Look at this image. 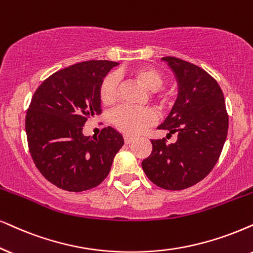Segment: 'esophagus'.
I'll list each match as a JSON object with an SVG mask.
<instances>
[{"mask_svg":"<svg viewBox=\"0 0 253 253\" xmlns=\"http://www.w3.org/2000/svg\"><path fill=\"white\" fill-rule=\"evenodd\" d=\"M134 139H135V137L132 136V135H128V134L124 135V141H125V143H127V145H128V143H130V142H133Z\"/></svg>","mask_w":253,"mask_h":253,"instance_id":"1","label":"esophagus"}]
</instances>
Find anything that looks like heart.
Segmentation results:
<instances>
[{"label": "heart", "mask_w": 253, "mask_h": 253, "mask_svg": "<svg viewBox=\"0 0 253 253\" xmlns=\"http://www.w3.org/2000/svg\"><path fill=\"white\" fill-rule=\"evenodd\" d=\"M130 75L150 91H154V97L160 104L168 101L167 94L162 93L160 88L165 85V76L152 66H141L130 70ZM119 94V79L114 73H107L99 86V98L104 105L116 103ZM156 113L150 107H133L121 105L112 111L111 121L121 132L136 135L152 126L156 121Z\"/></svg>", "instance_id": "heart-1"}]
</instances>
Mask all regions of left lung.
Instances as JSON below:
<instances>
[{
  "label": "left lung",
  "mask_w": 253,
  "mask_h": 253,
  "mask_svg": "<svg viewBox=\"0 0 253 253\" xmlns=\"http://www.w3.org/2000/svg\"><path fill=\"white\" fill-rule=\"evenodd\" d=\"M178 85L177 99L167 119L158 127L176 133L177 140H152L153 150L142 161L147 177L167 190L198 183L218 161L228 135L229 117L218 83L195 64L164 57Z\"/></svg>",
  "instance_id": "1"
}]
</instances>
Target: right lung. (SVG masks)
Segmentation results:
<instances>
[{
	"mask_svg": "<svg viewBox=\"0 0 253 253\" xmlns=\"http://www.w3.org/2000/svg\"><path fill=\"white\" fill-rule=\"evenodd\" d=\"M116 62L88 60L51 75L31 99L25 117L29 150L41 174L60 189L97 187L124 145L112 127L98 137L85 136L86 121L101 113L99 86Z\"/></svg>",
	"mask_w": 253,
	"mask_h": 253,
	"instance_id": "add662e5",
	"label": "right lung"
}]
</instances>
